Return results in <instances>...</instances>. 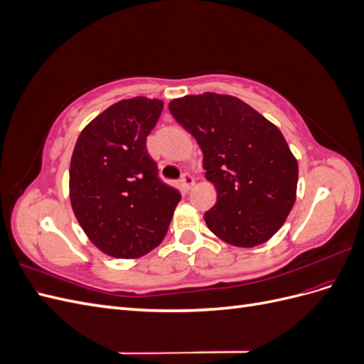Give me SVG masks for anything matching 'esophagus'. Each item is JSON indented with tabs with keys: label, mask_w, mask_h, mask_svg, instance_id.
Masks as SVG:
<instances>
[{
	"label": "esophagus",
	"mask_w": 364,
	"mask_h": 364,
	"mask_svg": "<svg viewBox=\"0 0 364 364\" xmlns=\"http://www.w3.org/2000/svg\"><path fill=\"white\" fill-rule=\"evenodd\" d=\"M194 178H193V176L190 174V173H185V174H182V178H181V185H182V188L183 190H186V191H188L190 188H191V186L194 185Z\"/></svg>",
	"instance_id": "1"
}]
</instances>
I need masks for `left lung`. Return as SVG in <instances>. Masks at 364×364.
<instances>
[{"instance_id":"1","label":"left lung","mask_w":364,"mask_h":364,"mask_svg":"<svg viewBox=\"0 0 364 364\" xmlns=\"http://www.w3.org/2000/svg\"><path fill=\"white\" fill-rule=\"evenodd\" d=\"M168 109L202 149L217 190L205 213L209 230L237 247L266 243L291 211L299 174L281 130L232 95H185Z\"/></svg>"}]
</instances>
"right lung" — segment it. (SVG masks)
Masks as SVG:
<instances>
[{
  "mask_svg": "<svg viewBox=\"0 0 364 364\" xmlns=\"http://www.w3.org/2000/svg\"><path fill=\"white\" fill-rule=\"evenodd\" d=\"M162 107L158 98L121 100L77 138L71 206L87 238L109 257L139 258L155 249L181 200L179 191L159 179L146 146Z\"/></svg>",
  "mask_w": 364,
  "mask_h": 364,
  "instance_id": "1",
  "label": "right lung"
}]
</instances>
